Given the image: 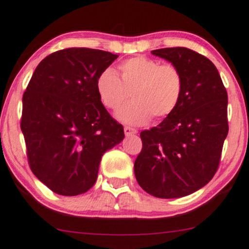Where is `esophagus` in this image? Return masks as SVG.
Returning <instances> with one entry per match:
<instances>
[{"label":"esophagus","mask_w":249,"mask_h":249,"mask_svg":"<svg viewBox=\"0 0 249 249\" xmlns=\"http://www.w3.org/2000/svg\"><path fill=\"white\" fill-rule=\"evenodd\" d=\"M124 133L126 137H130V135H134L138 133V131L135 130L133 127H130V126H125L124 127Z\"/></svg>","instance_id":"obj_1"}]
</instances>
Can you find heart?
I'll use <instances>...</instances> for the list:
<instances>
[{
  "label": "heart",
  "mask_w": 249,
  "mask_h": 249,
  "mask_svg": "<svg viewBox=\"0 0 249 249\" xmlns=\"http://www.w3.org/2000/svg\"><path fill=\"white\" fill-rule=\"evenodd\" d=\"M96 92L106 108L118 109L116 118L125 124L142 125L152 116L161 119L175 111L182 95L180 71L171 64L160 65L155 59L137 56L118 65V74L107 69L97 77Z\"/></svg>",
  "instance_id": "obj_1"
}]
</instances>
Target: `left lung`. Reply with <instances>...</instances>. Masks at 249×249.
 <instances>
[{"instance_id": "left-lung-1", "label": "left lung", "mask_w": 249, "mask_h": 249, "mask_svg": "<svg viewBox=\"0 0 249 249\" xmlns=\"http://www.w3.org/2000/svg\"><path fill=\"white\" fill-rule=\"evenodd\" d=\"M180 71L182 95L171 115L140 133L134 175L143 191L161 199L190 195L212 180L228 135V93L213 63L193 50H153Z\"/></svg>"}]
</instances>
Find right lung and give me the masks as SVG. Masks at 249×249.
<instances>
[{"label":"right lung","mask_w":249,"mask_h":249,"mask_svg":"<svg viewBox=\"0 0 249 249\" xmlns=\"http://www.w3.org/2000/svg\"><path fill=\"white\" fill-rule=\"evenodd\" d=\"M118 57L89 48H68L39 63L23 95L20 128L31 170L65 196L93 187L107 150L124 128L100 101L96 79Z\"/></svg>","instance_id":"1"}]
</instances>
